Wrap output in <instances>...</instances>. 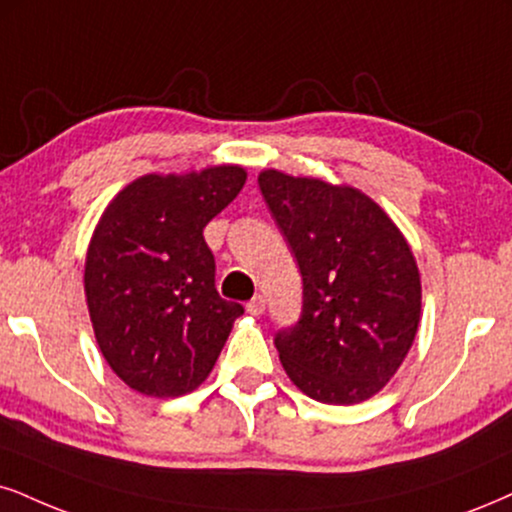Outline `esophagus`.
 <instances>
[{"label": "esophagus", "instance_id": "1", "mask_svg": "<svg viewBox=\"0 0 512 512\" xmlns=\"http://www.w3.org/2000/svg\"><path fill=\"white\" fill-rule=\"evenodd\" d=\"M246 311H249L251 315H261L263 311H266V299H263L261 294H256L254 299H251L249 304H246Z\"/></svg>", "mask_w": 512, "mask_h": 512}]
</instances>
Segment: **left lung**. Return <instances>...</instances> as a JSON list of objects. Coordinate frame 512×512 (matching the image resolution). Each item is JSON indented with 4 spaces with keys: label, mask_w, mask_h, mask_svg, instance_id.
<instances>
[{
    "label": "left lung",
    "mask_w": 512,
    "mask_h": 512,
    "mask_svg": "<svg viewBox=\"0 0 512 512\" xmlns=\"http://www.w3.org/2000/svg\"><path fill=\"white\" fill-rule=\"evenodd\" d=\"M258 187L304 280L299 323L275 334L282 368L320 403L368 401L418 332L422 287L406 237L356 187L280 170H263Z\"/></svg>",
    "instance_id": "1"
}]
</instances>
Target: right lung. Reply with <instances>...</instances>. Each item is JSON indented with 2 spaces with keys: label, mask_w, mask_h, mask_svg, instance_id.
Segmentation results:
<instances>
[{
  "label": "right lung",
  "mask_w": 512,
  "mask_h": 512,
  "mask_svg": "<svg viewBox=\"0 0 512 512\" xmlns=\"http://www.w3.org/2000/svg\"><path fill=\"white\" fill-rule=\"evenodd\" d=\"M244 182L242 166L142 175L111 199L94 227L87 308L106 363L130 389L182 396L216 365L244 308L220 299L204 227Z\"/></svg>",
  "instance_id": "1"
}]
</instances>
